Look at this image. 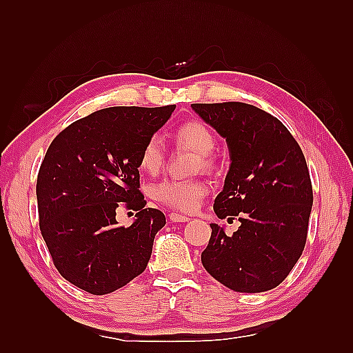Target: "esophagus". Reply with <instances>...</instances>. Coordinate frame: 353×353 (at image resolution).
Instances as JSON below:
<instances>
[{"label": "esophagus", "instance_id": "obj_1", "mask_svg": "<svg viewBox=\"0 0 353 353\" xmlns=\"http://www.w3.org/2000/svg\"><path fill=\"white\" fill-rule=\"evenodd\" d=\"M170 221L171 223H185V221H190V216L181 215V214H177V212H171L170 214Z\"/></svg>", "mask_w": 353, "mask_h": 353}]
</instances>
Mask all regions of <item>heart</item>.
<instances>
[{
  "label": "heart",
  "instance_id": "obj_1",
  "mask_svg": "<svg viewBox=\"0 0 353 353\" xmlns=\"http://www.w3.org/2000/svg\"><path fill=\"white\" fill-rule=\"evenodd\" d=\"M174 141L179 145L191 148L199 154L197 167L211 170L215 167V157L212 150L215 148L216 138L209 127L199 121L191 119L181 124L174 132ZM165 162V147L159 137H152L145 141L139 153V167L150 174L162 168ZM208 192L206 183L200 179H188V181H177L168 179L157 183L153 188V197L159 203L176 209L181 212H191L197 208L201 197Z\"/></svg>",
  "mask_w": 353,
  "mask_h": 353
}]
</instances>
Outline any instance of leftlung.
Returning a JSON list of instances; mask_svg holds the SVG:
<instances>
[{
    "instance_id": "left-lung-1",
    "label": "left lung",
    "mask_w": 353,
    "mask_h": 353,
    "mask_svg": "<svg viewBox=\"0 0 353 353\" xmlns=\"http://www.w3.org/2000/svg\"><path fill=\"white\" fill-rule=\"evenodd\" d=\"M191 108L229 147L230 167L214 211L241 223L232 236L211 224L201 264L234 291L273 290L296 265L308 235L312 185L302 148L279 119L252 104Z\"/></svg>"
}]
</instances>
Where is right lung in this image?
<instances>
[{
  "instance_id": "add662e5",
  "label": "right lung",
  "mask_w": 353,
  "mask_h": 353,
  "mask_svg": "<svg viewBox=\"0 0 353 353\" xmlns=\"http://www.w3.org/2000/svg\"><path fill=\"white\" fill-rule=\"evenodd\" d=\"M174 109H101L50 144L36 183L39 228L57 272L80 290L109 294L145 270L165 215L145 208L139 153ZM119 205L137 211L132 227L117 226Z\"/></svg>"
}]
</instances>
